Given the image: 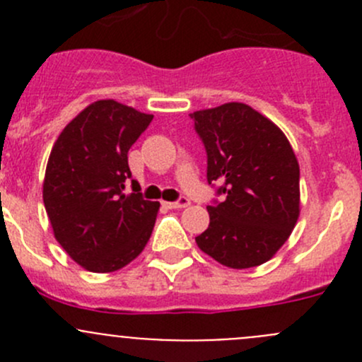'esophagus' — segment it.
I'll list each match as a JSON object with an SVG mask.
<instances>
[{"instance_id":"obj_1","label":"esophagus","mask_w":362,"mask_h":362,"mask_svg":"<svg viewBox=\"0 0 362 362\" xmlns=\"http://www.w3.org/2000/svg\"><path fill=\"white\" fill-rule=\"evenodd\" d=\"M163 206L170 208V210H177V208H185V206H189V199L182 196V198L177 199V202H163Z\"/></svg>"}]
</instances>
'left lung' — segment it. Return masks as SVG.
I'll use <instances>...</instances> for the list:
<instances>
[{
	"label": "left lung",
	"mask_w": 362,
	"mask_h": 362,
	"mask_svg": "<svg viewBox=\"0 0 362 362\" xmlns=\"http://www.w3.org/2000/svg\"><path fill=\"white\" fill-rule=\"evenodd\" d=\"M206 148L208 184L222 203L208 204L210 226L196 236L204 254L235 269L269 261L299 217V164L286 134L245 103L191 113Z\"/></svg>",
	"instance_id": "obj_1"
}]
</instances>
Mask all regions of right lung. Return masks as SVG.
<instances>
[{"mask_svg":"<svg viewBox=\"0 0 362 362\" xmlns=\"http://www.w3.org/2000/svg\"><path fill=\"white\" fill-rule=\"evenodd\" d=\"M113 100L94 101L59 134L43 180V204L59 245L76 264L110 273L147 245L159 203L144 199L131 180L127 152L152 122Z\"/></svg>","mask_w":362,"mask_h":362,"instance_id":"1","label":"right lung"}]
</instances>
